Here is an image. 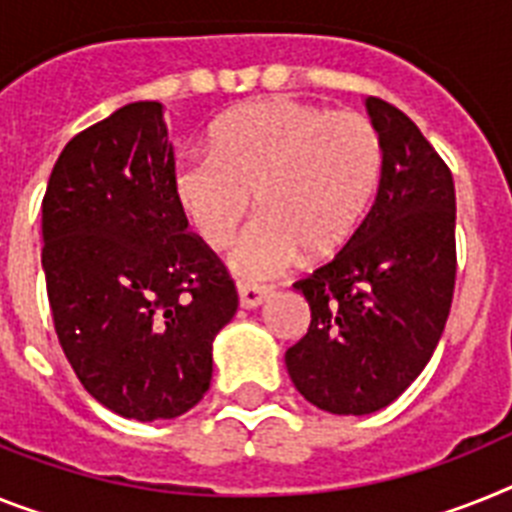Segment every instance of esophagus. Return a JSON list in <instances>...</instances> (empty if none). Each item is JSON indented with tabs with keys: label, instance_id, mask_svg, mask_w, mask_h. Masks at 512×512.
Instances as JSON below:
<instances>
[{
	"label": "esophagus",
	"instance_id": "esophagus-1",
	"mask_svg": "<svg viewBox=\"0 0 512 512\" xmlns=\"http://www.w3.org/2000/svg\"><path fill=\"white\" fill-rule=\"evenodd\" d=\"M270 296L268 286H257V283H239V304L244 309H255Z\"/></svg>",
	"mask_w": 512,
	"mask_h": 512
}]
</instances>
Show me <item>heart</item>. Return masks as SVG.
Listing matches in <instances>:
<instances>
[{
    "label": "heart",
    "instance_id": "b5f03b06",
    "mask_svg": "<svg viewBox=\"0 0 512 512\" xmlns=\"http://www.w3.org/2000/svg\"><path fill=\"white\" fill-rule=\"evenodd\" d=\"M380 163V135L362 114L263 98L226 114L210 150H187L171 187L210 247L234 239L255 192L263 213L231 249V268L260 281L283 273L302 249L336 252L362 221Z\"/></svg>",
    "mask_w": 512,
    "mask_h": 512
}]
</instances>
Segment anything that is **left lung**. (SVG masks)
Here are the masks:
<instances>
[{
	"label": "left lung",
	"instance_id": "8db88e82",
	"mask_svg": "<svg viewBox=\"0 0 512 512\" xmlns=\"http://www.w3.org/2000/svg\"><path fill=\"white\" fill-rule=\"evenodd\" d=\"M364 106L382 145L377 197L341 252L294 283L312 322L286 351L296 390L341 416L385 409L422 375L455 289L453 174L401 109Z\"/></svg>",
	"mask_w": 512,
	"mask_h": 512
}]
</instances>
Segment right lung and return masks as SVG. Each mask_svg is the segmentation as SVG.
Wrapping results in <instances>:
<instances>
[{
  "label": "right lung",
  "mask_w": 512,
  "mask_h": 512,
  "mask_svg": "<svg viewBox=\"0 0 512 512\" xmlns=\"http://www.w3.org/2000/svg\"><path fill=\"white\" fill-rule=\"evenodd\" d=\"M171 174L163 106L135 101L64 145L41 205L64 356L101 406L137 422L200 403L239 307L229 270L187 231Z\"/></svg>",
  "instance_id": "obj_1"
}]
</instances>
